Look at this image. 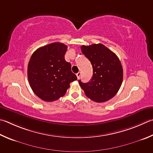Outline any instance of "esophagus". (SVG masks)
Masks as SVG:
<instances>
[{"instance_id":"1","label":"esophagus","mask_w":153,"mask_h":153,"mask_svg":"<svg viewBox=\"0 0 153 153\" xmlns=\"http://www.w3.org/2000/svg\"><path fill=\"white\" fill-rule=\"evenodd\" d=\"M80 76H81V72H78V73H77L76 74V76H77V79H79V77H80Z\"/></svg>"}]
</instances>
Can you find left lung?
I'll use <instances>...</instances> for the list:
<instances>
[{
  "mask_svg": "<svg viewBox=\"0 0 153 153\" xmlns=\"http://www.w3.org/2000/svg\"><path fill=\"white\" fill-rule=\"evenodd\" d=\"M90 60L93 76L88 83L79 84L86 96L96 102H104L114 96L123 83V69L114 53L101 43L81 47Z\"/></svg>",
  "mask_w": 153,
  "mask_h": 153,
  "instance_id": "1",
  "label": "left lung"
}]
</instances>
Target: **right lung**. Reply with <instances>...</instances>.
I'll list each match as a JSON object with an SVG mask.
<instances>
[{"label":"right lung","instance_id":"obj_1","mask_svg":"<svg viewBox=\"0 0 153 153\" xmlns=\"http://www.w3.org/2000/svg\"><path fill=\"white\" fill-rule=\"evenodd\" d=\"M68 46L55 42L37 49L30 57L27 76L30 88L39 98L53 102L65 95L69 84L77 79L65 60Z\"/></svg>","mask_w":153,"mask_h":153}]
</instances>
